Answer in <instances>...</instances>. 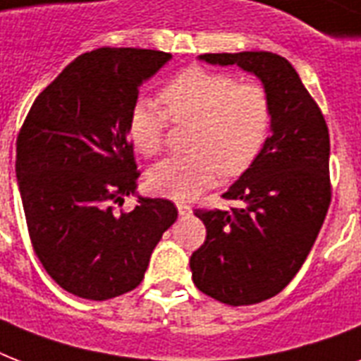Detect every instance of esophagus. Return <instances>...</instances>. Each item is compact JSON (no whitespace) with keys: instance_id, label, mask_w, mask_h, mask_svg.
I'll return each instance as SVG.
<instances>
[{"instance_id":"34e87169","label":"esophagus","mask_w":361,"mask_h":361,"mask_svg":"<svg viewBox=\"0 0 361 361\" xmlns=\"http://www.w3.org/2000/svg\"><path fill=\"white\" fill-rule=\"evenodd\" d=\"M178 212H180V215L181 217H187V215H191V206H187V204H183V202H180L178 204Z\"/></svg>"}]
</instances>
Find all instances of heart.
I'll list each match as a JSON object with an SVG mask.
<instances>
[{"mask_svg": "<svg viewBox=\"0 0 361 361\" xmlns=\"http://www.w3.org/2000/svg\"><path fill=\"white\" fill-rule=\"evenodd\" d=\"M159 99H138L127 116V135L146 157L163 152L169 120L195 125L187 157H170L147 172L155 195L191 200L226 176L251 169L268 146L274 129V101L257 80H240L225 71L189 67L161 87Z\"/></svg>", "mask_w": 361, "mask_h": 361, "instance_id": "1", "label": "heart"}]
</instances>
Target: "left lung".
<instances>
[{"instance_id":"8db88e82","label":"left lung","mask_w":361,"mask_h":361,"mask_svg":"<svg viewBox=\"0 0 361 361\" xmlns=\"http://www.w3.org/2000/svg\"><path fill=\"white\" fill-rule=\"evenodd\" d=\"M255 73L274 101V130L251 169L223 192L241 208L195 209L206 240L191 255L200 292L252 305L285 288L305 262L331 202L330 133L296 69L271 52L204 54Z\"/></svg>"}]
</instances>
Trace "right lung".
<instances>
[{
  "instance_id": "add662e5",
  "label": "right lung",
  "mask_w": 361,
  "mask_h": 361,
  "mask_svg": "<svg viewBox=\"0 0 361 361\" xmlns=\"http://www.w3.org/2000/svg\"><path fill=\"white\" fill-rule=\"evenodd\" d=\"M172 58L103 47L78 56L31 104L16 138V178L31 245L63 290L103 302L140 285L163 232L178 217L166 198L135 192L127 116L138 86Z\"/></svg>"
}]
</instances>
